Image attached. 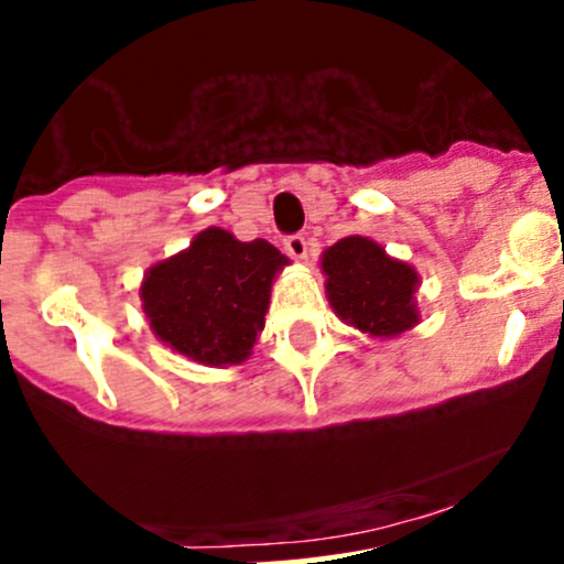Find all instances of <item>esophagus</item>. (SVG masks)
Here are the masks:
<instances>
[{"instance_id":"esophagus-1","label":"esophagus","mask_w":564,"mask_h":564,"mask_svg":"<svg viewBox=\"0 0 564 564\" xmlns=\"http://www.w3.org/2000/svg\"><path fill=\"white\" fill-rule=\"evenodd\" d=\"M286 253L292 256V259L303 261L305 256H308V239L303 237V234H292V237H286Z\"/></svg>"}]
</instances>
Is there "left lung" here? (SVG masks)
<instances>
[{
  "instance_id": "8db88e82",
  "label": "left lung",
  "mask_w": 564,
  "mask_h": 564,
  "mask_svg": "<svg viewBox=\"0 0 564 564\" xmlns=\"http://www.w3.org/2000/svg\"><path fill=\"white\" fill-rule=\"evenodd\" d=\"M327 300L338 319L375 338H393L419 322V272L391 259L369 237H347L322 253Z\"/></svg>"
}]
</instances>
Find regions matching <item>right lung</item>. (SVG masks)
Listing matches in <instances>:
<instances>
[{"instance_id":"add662e5","label":"right lung","mask_w":564,"mask_h":564,"mask_svg":"<svg viewBox=\"0 0 564 564\" xmlns=\"http://www.w3.org/2000/svg\"><path fill=\"white\" fill-rule=\"evenodd\" d=\"M286 264L264 239L239 242L206 228L187 250L145 272L140 300L151 330L198 364H242L264 330L272 281Z\"/></svg>"}]
</instances>
